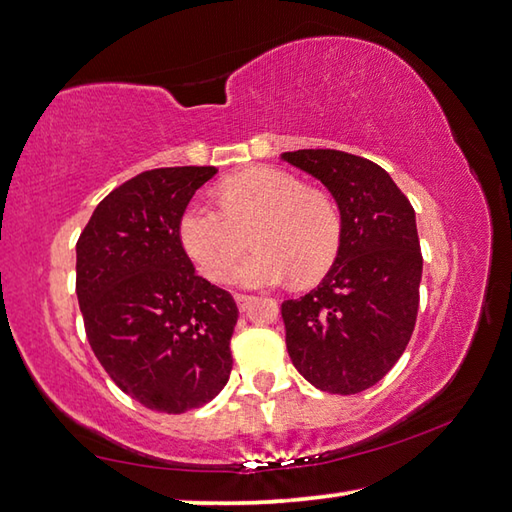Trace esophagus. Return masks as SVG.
Returning <instances> with one entry per match:
<instances>
[{
	"label": "esophagus",
	"instance_id": "obj_1",
	"mask_svg": "<svg viewBox=\"0 0 512 512\" xmlns=\"http://www.w3.org/2000/svg\"><path fill=\"white\" fill-rule=\"evenodd\" d=\"M233 299H236V306H238V310H247L251 303L256 301V297H251V294H233Z\"/></svg>",
	"mask_w": 512,
	"mask_h": 512
}]
</instances>
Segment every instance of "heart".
I'll list each match as a JSON object with an SVG mask.
<instances>
[{
  "mask_svg": "<svg viewBox=\"0 0 512 512\" xmlns=\"http://www.w3.org/2000/svg\"><path fill=\"white\" fill-rule=\"evenodd\" d=\"M220 206L193 200L179 218V240L206 279L224 281L254 231V254L231 279L267 288L294 276L315 283L342 247V215L326 193L306 188L281 168L256 166L224 179Z\"/></svg>",
  "mask_w": 512,
  "mask_h": 512,
  "instance_id": "heart-1",
  "label": "heart"
}]
</instances>
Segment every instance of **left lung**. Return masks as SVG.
<instances>
[{"mask_svg": "<svg viewBox=\"0 0 512 512\" xmlns=\"http://www.w3.org/2000/svg\"><path fill=\"white\" fill-rule=\"evenodd\" d=\"M281 159L317 177L342 215V247L324 281L283 301L285 344L312 387L353 396L393 369L414 333L423 276L414 206L364 157L319 148Z\"/></svg>", "mask_w": 512, "mask_h": 512, "instance_id": "8db88e82", "label": "left lung"}]
</instances>
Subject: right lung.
Segmentation results:
<instances>
[{"label":"right lung","instance_id":"1","mask_svg":"<svg viewBox=\"0 0 512 512\" xmlns=\"http://www.w3.org/2000/svg\"><path fill=\"white\" fill-rule=\"evenodd\" d=\"M215 166L146 170L96 206L76 242L85 333L116 387L143 407L184 414L231 373L238 308L195 274L179 218Z\"/></svg>","mask_w":512,"mask_h":512}]
</instances>
